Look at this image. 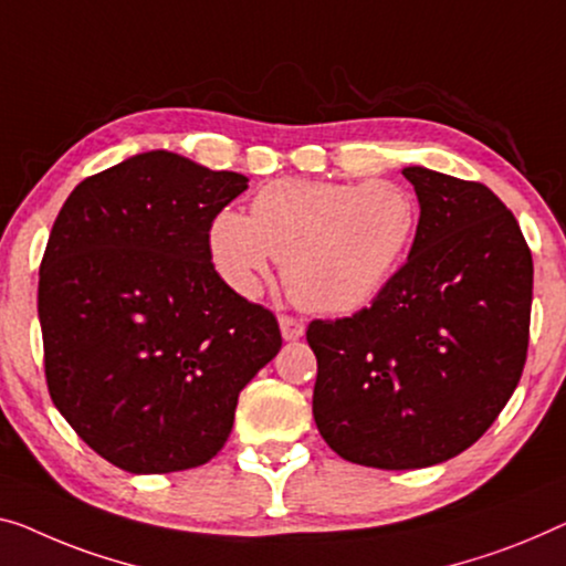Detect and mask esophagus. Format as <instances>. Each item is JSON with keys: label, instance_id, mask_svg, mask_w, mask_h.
Listing matches in <instances>:
<instances>
[{"label": "esophagus", "instance_id": "esophagus-1", "mask_svg": "<svg viewBox=\"0 0 566 566\" xmlns=\"http://www.w3.org/2000/svg\"><path fill=\"white\" fill-rule=\"evenodd\" d=\"M280 331L284 340H300V337L305 335V325L290 315H280Z\"/></svg>", "mask_w": 566, "mask_h": 566}]
</instances>
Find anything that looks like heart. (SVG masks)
<instances>
[{"label":"heart","mask_w":566,"mask_h":566,"mask_svg":"<svg viewBox=\"0 0 566 566\" xmlns=\"http://www.w3.org/2000/svg\"><path fill=\"white\" fill-rule=\"evenodd\" d=\"M415 229L417 202L391 180L286 177L256 192L251 216L231 208L216 213L208 251L239 294H256L274 261L284 259V286L302 310L350 315L391 280Z\"/></svg>","instance_id":"heart-1"}]
</instances>
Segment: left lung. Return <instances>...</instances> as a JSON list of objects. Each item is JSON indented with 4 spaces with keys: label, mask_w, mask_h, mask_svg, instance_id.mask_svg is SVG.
<instances>
[{
    "label": "left lung",
    "mask_w": 566,
    "mask_h": 566,
    "mask_svg": "<svg viewBox=\"0 0 566 566\" xmlns=\"http://www.w3.org/2000/svg\"><path fill=\"white\" fill-rule=\"evenodd\" d=\"M419 226L374 305L315 319L312 415L343 460L440 465L493 424L526 364L534 261L518 221L480 182L403 167Z\"/></svg>",
    "instance_id": "left-lung-1"
}]
</instances>
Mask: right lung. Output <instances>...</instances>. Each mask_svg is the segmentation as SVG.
Wrapping results in <instances>:
<instances>
[{
	"mask_svg": "<svg viewBox=\"0 0 566 566\" xmlns=\"http://www.w3.org/2000/svg\"><path fill=\"white\" fill-rule=\"evenodd\" d=\"M249 177L167 149L83 180L57 213L38 312L55 409L134 475L206 465L239 394L282 348L280 325L218 276L216 213Z\"/></svg>",
	"mask_w": 566,
	"mask_h": 566,
	"instance_id": "right-lung-1",
	"label": "right lung"
}]
</instances>
